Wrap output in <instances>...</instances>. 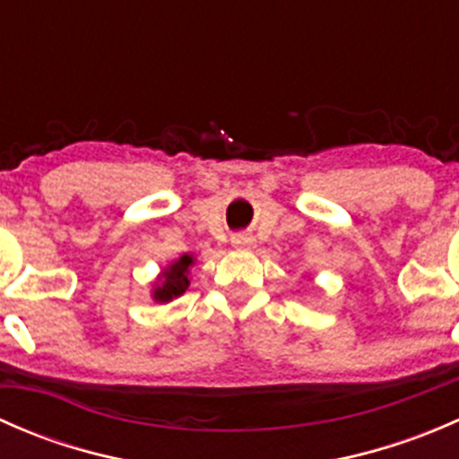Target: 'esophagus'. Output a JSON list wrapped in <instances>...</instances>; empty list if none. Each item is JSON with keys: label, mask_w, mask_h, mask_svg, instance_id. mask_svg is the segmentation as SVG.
Here are the masks:
<instances>
[{"label": "esophagus", "mask_w": 459, "mask_h": 459, "mask_svg": "<svg viewBox=\"0 0 459 459\" xmlns=\"http://www.w3.org/2000/svg\"><path fill=\"white\" fill-rule=\"evenodd\" d=\"M233 244L235 247H247V244H251V238L244 233H238V235H233Z\"/></svg>", "instance_id": "esophagus-1"}]
</instances>
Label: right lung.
Segmentation results:
<instances>
[{
  "label": "right lung",
  "instance_id": "add662e5",
  "mask_svg": "<svg viewBox=\"0 0 459 459\" xmlns=\"http://www.w3.org/2000/svg\"><path fill=\"white\" fill-rule=\"evenodd\" d=\"M193 264L191 255H182L175 264H170L161 275V284L155 289L157 302H170L173 298H179L188 289V266Z\"/></svg>",
  "mask_w": 459,
  "mask_h": 459
}]
</instances>
